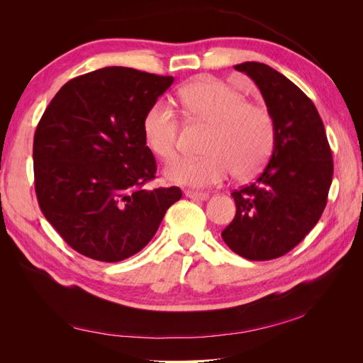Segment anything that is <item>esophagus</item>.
<instances>
[{"mask_svg":"<svg viewBox=\"0 0 363 363\" xmlns=\"http://www.w3.org/2000/svg\"><path fill=\"white\" fill-rule=\"evenodd\" d=\"M184 195L188 196V199H192V200H199V201H204L208 199V194L206 192H199V191H184Z\"/></svg>","mask_w":363,"mask_h":363,"instance_id":"obj_1","label":"esophagus"}]
</instances>
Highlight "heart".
Wrapping results in <instances>:
<instances>
[{"label": "heart", "instance_id": "b5f03b06", "mask_svg": "<svg viewBox=\"0 0 363 363\" xmlns=\"http://www.w3.org/2000/svg\"><path fill=\"white\" fill-rule=\"evenodd\" d=\"M179 98L191 118L211 125L203 157H180L167 168V177L179 184L207 188L236 172L250 177L262 169L276 142V123L269 108L247 103L244 94L213 77H200L183 86ZM180 118L167 103L151 106L144 119L150 150L163 160L179 151Z\"/></svg>", "mask_w": 363, "mask_h": 363}]
</instances>
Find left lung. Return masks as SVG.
<instances>
[{
	"mask_svg": "<svg viewBox=\"0 0 363 363\" xmlns=\"http://www.w3.org/2000/svg\"><path fill=\"white\" fill-rule=\"evenodd\" d=\"M262 92L276 123L269 162L251 184L232 192L233 221L223 230L228 248L248 260H271L298 245L320 221L333 177L323 119L298 86L265 63L236 65Z\"/></svg>",
	"mask_w": 363,
	"mask_h": 363,
	"instance_id": "1",
	"label": "left lung"
}]
</instances>
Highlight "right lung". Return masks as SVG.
<instances>
[{
  "instance_id": "1",
  "label": "right lung",
  "mask_w": 363,
  "mask_h": 363,
  "mask_svg": "<svg viewBox=\"0 0 363 363\" xmlns=\"http://www.w3.org/2000/svg\"><path fill=\"white\" fill-rule=\"evenodd\" d=\"M174 77L107 67L52 98L33 140L40 211L72 250L100 262L136 255L156 235L177 186L147 189L156 159L144 119Z\"/></svg>"
}]
</instances>
